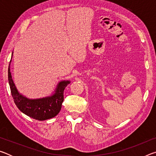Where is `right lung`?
Returning a JSON list of instances; mask_svg holds the SVG:
<instances>
[{
    "instance_id": "right-lung-1",
    "label": "right lung",
    "mask_w": 156,
    "mask_h": 156,
    "mask_svg": "<svg viewBox=\"0 0 156 156\" xmlns=\"http://www.w3.org/2000/svg\"><path fill=\"white\" fill-rule=\"evenodd\" d=\"M8 80L13 99L18 109L30 118L38 120L50 119L60 112L64 100V90L70 83L68 80L60 82L57 87L56 93L53 96L41 99L30 100L18 92L12 78L9 68Z\"/></svg>"
}]
</instances>
